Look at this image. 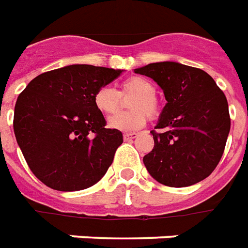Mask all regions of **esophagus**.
I'll return each mask as SVG.
<instances>
[{
    "instance_id": "obj_1",
    "label": "esophagus",
    "mask_w": 248,
    "mask_h": 248,
    "mask_svg": "<svg viewBox=\"0 0 248 248\" xmlns=\"http://www.w3.org/2000/svg\"><path fill=\"white\" fill-rule=\"evenodd\" d=\"M135 137H137V133H135V132H132V133H124V140L125 141H129V140L135 139Z\"/></svg>"
}]
</instances>
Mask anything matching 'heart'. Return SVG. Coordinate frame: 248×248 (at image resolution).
I'll return each instance as SVG.
<instances>
[{
    "label": "heart",
    "mask_w": 248,
    "mask_h": 248,
    "mask_svg": "<svg viewBox=\"0 0 248 248\" xmlns=\"http://www.w3.org/2000/svg\"><path fill=\"white\" fill-rule=\"evenodd\" d=\"M156 86L151 80L142 77H132L123 82L120 93L111 87H100L93 95V103L99 112L112 115L119 109L120 95H135L129 106L131 112L117 113L108 120V126L112 129L131 132L145 125L148 115L151 117L158 115L160 107L156 99Z\"/></svg>",
    "instance_id": "b5f03b06"
}]
</instances>
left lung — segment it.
Here are the masks:
<instances>
[{
	"label": "left lung",
	"mask_w": 248,
	"mask_h": 248,
	"mask_svg": "<svg viewBox=\"0 0 248 248\" xmlns=\"http://www.w3.org/2000/svg\"><path fill=\"white\" fill-rule=\"evenodd\" d=\"M161 87L166 104L152 131L155 146L142 161L157 182L185 187L216 169L230 132L225 93L203 70L177 62L135 68Z\"/></svg>",
	"instance_id": "1"
}]
</instances>
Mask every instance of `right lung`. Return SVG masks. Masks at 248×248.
Here are the masks:
<instances>
[{
  "label": "right lung",
  "instance_id": "1",
  "mask_svg": "<svg viewBox=\"0 0 248 248\" xmlns=\"http://www.w3.org/2000/svg\"><path fill=\"white\" fill-rule=\"evenodd\" d=\"M122 72L71 64L38 75L19 93L14 135L30 170L45 185L83 190L106 174L123 135L106 128L93 95Z\"/></svg>",
  "mask_w": 248,
  "mask_h": 248
}]
</instances>
